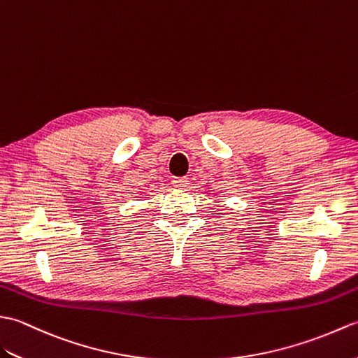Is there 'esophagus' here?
I'll list each match as a JSON object with an SVG mask.
<instances>
[{
	"label": "esophagus",
	"mask_w": 358,
	"mask_h": 358,
	"mask_svg": "<svg viewBox=\"0 0 358 358\" xmlns=\"http://www.w3.org/2000/svg\"><path fill=\"white\" fill-rule=\"evenodd\" d=\"M173 185L176 187V188H179V189H184L188 185V180L185 178H178V179L173 180Z\"/></svg>",
	"instance_id": "obj_1"
}]
</instances>
